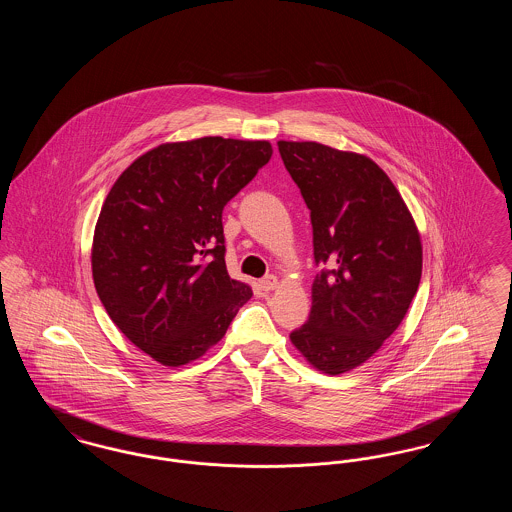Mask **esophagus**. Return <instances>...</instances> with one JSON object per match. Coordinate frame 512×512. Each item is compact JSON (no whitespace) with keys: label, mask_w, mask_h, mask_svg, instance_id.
Returning a JSON list of instances; mask_svg holds the SVG:
<instances>
[{"label":"esophagus","mask_w":512,"mask_h":512,"mask_svg":"<svg viewBox=\"0 0 512 512\" xmlns=\"http://www.w3.org/2000/svg\"><path fill=\"white\" fill-rule=\"evenodd\" d=\"M259 286H261L263 292H270V290H274V288L278 286V278L272 276V274H268V276L259 280Z\"/></svg>","instance_id":"1"}]
</instances>
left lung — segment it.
<instances>
[{
	"label": "left lung",
	"mask_w": 512,
	"mask_h": 512,
	"mask_svg": "<svg viewBox=\"0 0 512 512\" xmlns=\"http://www.w3.org/2000/svg\"><path fill=\"white\" fill-rule=\"evenodd\" d=\"M313 224L309 320L290 340L326 374L370 359L397 330L422 274L413 217L388 174L365 155L317 142H278Z\"/></svg>",
	"instance_id": "8db88e82"
}]
</instances>
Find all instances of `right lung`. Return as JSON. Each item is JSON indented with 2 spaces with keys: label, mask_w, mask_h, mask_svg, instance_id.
<instances>
[{
  "label": "right lung",
  "mask_w": 512,
  "mask_h": 512,
  "mask_svg": "<svg viewBox=\"0 0 512 512\" xmlns=\"http://www.w3.org/2000/svg\"><path fill=\"white\" fill-rule=\"evenodd\" d=\"M272 157L220 136L163 144L122 172L99 213L92 274L122 334L165 366L201 357L251 297L228 276L222 209Z\"/></svg>",
  "instance_id": "add662e5"
}]
</instances>
